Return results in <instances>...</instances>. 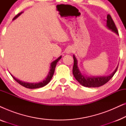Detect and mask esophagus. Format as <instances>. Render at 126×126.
<instances>
[{"instance_id":"obj_1","label":"esophagus","mask_w":126,"mask_h":126,"mask_svg":"<svg viewBox=\"0 0 126 126\" xmlns=\"http://www.w3.org/2000/svg\"><path fill=\"white\" fill-rule=\"evenodd\" d=\"M72 51H73V50H72V49H71V48H69V49L67 50L66 53H68V54H69V53H71Z\"/></svg>"}]
</instances>
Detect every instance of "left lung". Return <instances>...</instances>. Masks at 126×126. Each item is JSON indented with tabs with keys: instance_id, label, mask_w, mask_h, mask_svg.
I'll use <instances>...</instances> for the list:
<instances>
[{
	"instance_id": "1",
	"label": "left lung",
	"mask_w": 126,
	"mask_h": 126,
	"mask_svg": "<svg viewBox=\"0 0 126 126\" xmlns=\"http://www.w3.org/2000/svg\"><path fill=\"white\" fill-rule=\"evenodd\" d=\"M107 26L110 29L112 30L113 32H116L117 34H119L118 29H117L116 25H115L113 19H112L111 15L110 14H108L107 16ZM73 76H75V79L78 81L79 83L86 87L95 88L99 87H100V86L104 85L105 84H106L107 82L109 80H110V79L113 76V75H114L115 73H116L118 68V67H117L115 71L113 72L111 75H110V76H107L88 77L84 76L83 75H81V72L79 69L78 66H77V61L76 58L75 57V56H73Z\"/></svg>"
}]
</instances>
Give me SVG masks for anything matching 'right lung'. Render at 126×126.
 Returning <instances> with one entry per match:
<instances>
[{"label":"right lung","mask_w":126,"mask_h":126,"mask_svg":"<svg viewBox=\"0 0 126 126\" xmlns=\"http://www.w3.org/2000/svg\"><path fill=\"white\" fill-rule=\"evenodd\" d=\"M22 13V12L21 13H19L17 14L16 16H15L13 20L14 19H15L17 17H18L19 15L21 14ZM62 57V56H60L59 58H58L57 59L55 60L53 62H52L51 63V65H50V70L49 71V73L48 74V76L46 77L45 80H44V81H41L40 82H38V83H29V82H23V81H21L18 80V79H15L14 77L13 76H12V77H13V79H14V80L16 81L19 83L20 85L23 86V87H25V88H29V89H35V88H41V87H44V86H45L46 85H47V84L49 83V82L50 81L51 78H52L53 76V74L54 73V70H55V68H56V66L57 65V62L59 61V60L61 59Z\"/></svg>","instance_id":"right-lung-1"}]
</instances>
